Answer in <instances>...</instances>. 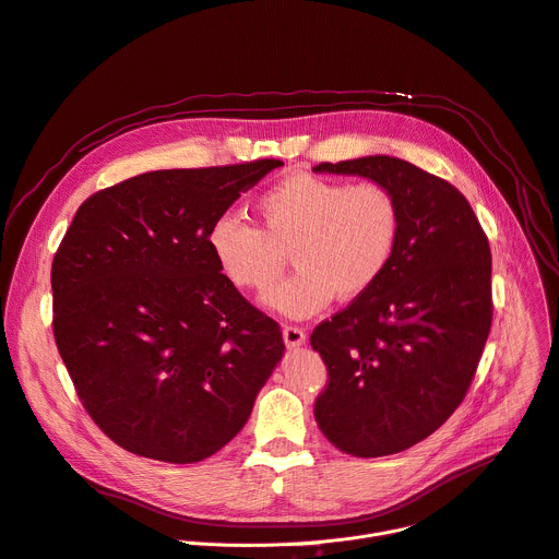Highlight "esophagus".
<instances>
[{"instance_id": "34e87169", "label": "esophagus", "mask_w": 559, "mask_h": 559, "mask_svg": "<svg viewBox=\"0 0 559 559\" xmlns=\"http://www.w3.org/2000/svg\"><path fill=\"white\" fill-rule=\"evenodd\" d=\"M283 338H285V345L287 347H300L306 345V330L298 328V325H285L283 328Z\"/></svg>"}]
</instances>
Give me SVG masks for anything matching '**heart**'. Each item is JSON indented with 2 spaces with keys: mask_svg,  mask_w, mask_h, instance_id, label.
Here are the masks:
<instances>
[{
  "mask_svg": "<svg viewBox=\"0 0 559 559\" xmlns=\"http://www.w3.org/2000/svg\"><path fill=\"white\" fill-rule=\"evenodd\" d=\"M263 227L236 212L207 234L218 270L240 289L265 292L285 267H298L267 294V306L292 319L321 312L334 296L366 294L390 267L403 231L399 195L383 182L292 174L259 198Z\"/></svg>",
  "mask_w": 559,
  "mask_h": 559,
  "instance_id": "obj_1",
  "label": "heart"
}]
</instances>
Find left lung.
<instances>
[{"label":"left lung","instance_id":"1","mask_svg":"<svg viewBox=\"0 0 559 559\" xmlns=\"http://www.w3.org/2000/svg\"><path fill=\"white\" fill-rule=\"evenodd\" d=\"M314 171L388 185L403 231L385 274L310 343L328 366L321 432L352 456H383L432 435L464 401L492 323L490 245L464 193L390 156Z\"/></svg>","mask_w":559,"mask_h":559}]
</instances>
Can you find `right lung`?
Segmentation results:
<instances>
[{
	"label": "right lung",
	"instance_id": "obj_1",
	"mask_svg": "<svg viewBox=\"0 0 559 559\" xmlns=\"http://www.w3.org/2000/svg\"><path fill=\"white\" fill-rule=\"evenodd\" d=\"M281 165L148 171L80 205L50 267L53 334L84 411L120 448L193 464L247 424L283 332L218 270L207 234Z\"/></svg>",
	"mask_w": 559,
	"mask_h": 559
}]
</instances>
